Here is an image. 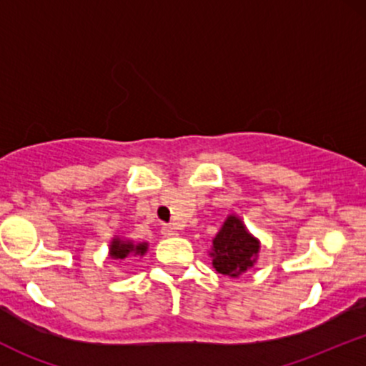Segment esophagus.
<instances>
[{
	"instance_id": "obj_1",
	"label": "esophagus",
	"mask_w": 366,
	"mask_h": 366,
	"mask_svg": "<svg viewBox=\"0 0 366 366\" xmlns=\"http://www.w3.org/2000/svg\"><path fill=\"white\" fill-rule=\"evenodd\" d=\"M177 234H179L177 227H174V225H163L162 227V236L163 237H175Z\"/></svg>"
}]
</instances>
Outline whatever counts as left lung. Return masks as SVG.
<instances>
[{
	"instance_id": "8db88e82",
	"label": "left lung",
	"mask_w": 366,
	"mask_h": 366,
	"mask_svg": "<svg viewBox=\"0 0 366 366\" xmlns=\"http://www.w3.org/2000/svg\"><path fill=\"white\" fill-rule=\"evenodd\" d=\"M259 239L247 230L242 218L230 213L212 241V264L218 274L237 279L258 262Z\"/></svg>"
}]
</instances>
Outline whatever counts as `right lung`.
Instances as JSON below:
<instances>
[{"label":"right lung","instance_id":"obj_1","mask_svg":"<svg viewBox=\"0 0 366 366\" xmlns=\"http://www.w3.org/2000/svg\"><path fill=\"white\" fill-rule=\"evenodd\" d=\"M148 242H136L130 239L115 236L110 241V247H108V256L117 262H127L132 256H144L148 251Z\"/></svg>","mask_w":366,"mask_h":366}]
</instances>
